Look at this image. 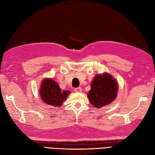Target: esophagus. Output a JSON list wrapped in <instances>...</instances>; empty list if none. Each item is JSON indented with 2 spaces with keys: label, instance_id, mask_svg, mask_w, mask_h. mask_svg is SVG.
Listing matches in <instances>:
<instances>
[{
  "label": "esophagus",
  "instance_id": "obj_1",
  "mask_svg": "<svg viewBox=\"0 0 155 155\" xmlns=\"http://www.w3.org/2000/svg\"><path fill=\"white\" fill-rule=\"evenodd\" d=\"M74 91H75V92H81L82 91V89L80 87H77V88H75Z\"/></svg>",
  "mask_w": 155,
  "mask_h": 155
}]
</instances>
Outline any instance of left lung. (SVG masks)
Returning <instances> with one entry per match:
<instances>
[{"label":"left lung","instance_id":"1","mask_svg":"<svg viewBox=\"0 0 155 155\" xmlns=\"http://www.w3.org/2000/svg\"><path fill=\"white\" fill-rule=\"evenodd\" d=\"M91 87L88 97L91 104L96 108L109 105L117 96L118 84L108 74L97 75Z\"/></svg>","mask_w":155,"mask_h":155}]
</instances>
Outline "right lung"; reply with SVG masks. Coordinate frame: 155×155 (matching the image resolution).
<instances>
[{
    "label": "right lung",
    "mask_w": 155,
    "mask_h": 155,
    "mask_svg": "<svg viewBox=\"0 0 155 155\" xmlns=\"http://www.w3.org/2000/svg\"><path fill=\"white\" fill-rule=\"evenodd\" d=\"M70 92L61 91L58 84L52 79H46L42 82L40 94L43 101L46 104L55 107H60L66 100Z\"/></svg>",
    "instance_id": "1"
}]
</instances>
